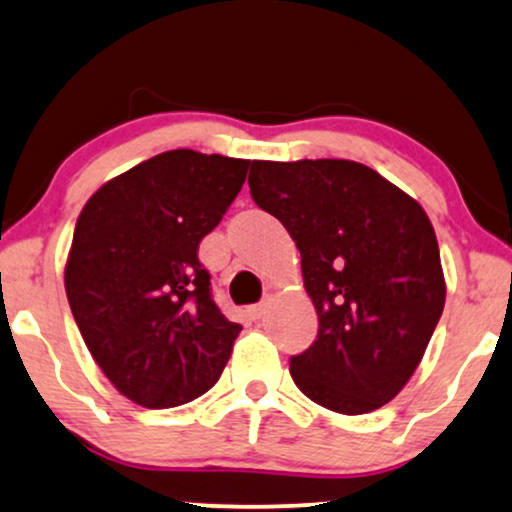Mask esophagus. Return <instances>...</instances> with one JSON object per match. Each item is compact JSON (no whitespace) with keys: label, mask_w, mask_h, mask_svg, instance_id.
<instances>
[{"label":"esophagus","mask_w":512,"mask_h":512,"mask_svg":"<svg viewBox=\"0 0 512 512\" xmlns=\"http://www.w3.org/2000/svg\"><path fill=\"white\" fill-rule=\"evenodd\" d=\"M267 309H269V304H267V302L252 304V307L248 309L250 319H252V321H260V319H264V314H267Z\"/></svg>","instance_id":"obj_1"}]
</instances>
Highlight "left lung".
<instances>
[{"label":"left lung","mask_w":512,"mask_h":512,"mask_svg":"<svg viewBox=\"0 0 512 512\" xmlns=\"http://www.w3.org/2000/svg\"><path fill=\"white\" fill-rule=\"evenodd\" d=\"M248 184L293 236L319 314L312 347L290 359L295 385L345 416L380 409L409 383L444 309L428 215L354 160H252Z\"/></svg>","instance_id":"obj_1"}]
</instances>
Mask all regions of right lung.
Wrapping results in <instances>:
<instances>
[{
  "label": "right lung",
  "instance_id": "right-lung-1",
  "mask_svg": "<svg viewBox=\"0 0 512 512\" xmlns=\"http://www.w3.org/2000/svg\"><path fill=\"white\" fill-rule=\"evenodd\" d=\"M250 160L177 148L101 186L77 217L66 295L84 345L120 394L170 409L217 383L241 323L212 300L198 245Z\"/></svg>",
  "mask_w": 512,
  "mask_h": 512
}]
</instances>
